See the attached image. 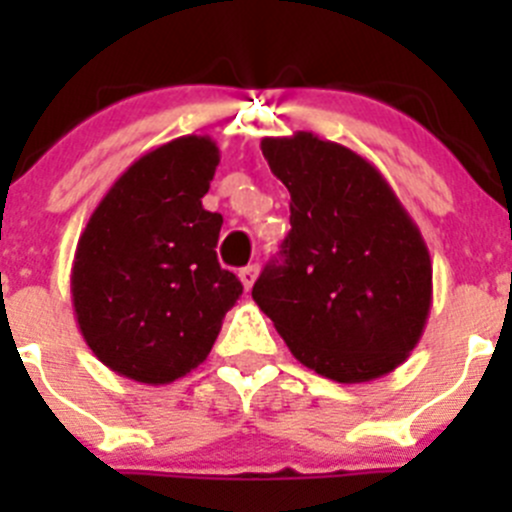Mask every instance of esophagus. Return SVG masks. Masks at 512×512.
I'll list each match as a JSON object with an SVG mask.
<instances>
[{
  "instance_id": "1",
  "label": "esophagus",
  "mask_w": 512,
  "mask_h": 512,
  "mask_svg": "<svg viewBox=\"0 0 512 512\" xmlns=\"http://www.w3.org/2000/svg\"><path fill=\"white\" fill-rule=\"evenodd\" d=\"M238 277H241L243 287H246V292H248V289L253 287V282H256V277H259V266L256 264L246 266V269H241V274H238Z\"/></svg>"
}]
</instances>
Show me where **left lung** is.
<instances>
[{
    "label": "left lung",
    "mask_w": 512,
    "mask_h": 512,
    "mask_svg": "<svg viewBox=\"0 0 512 512\" xmlns=\"http://www.w3.org/2000/svg\"><path fill=\"white\" fill-rule=\"evenodd\" d=\"M289 189L282 264L253 284L292 356L341 384L395 372L423 336L433 264L413 217L379 169L351 148L300 133L264 138Z\"/></svg>",
    "instance_id": "1"
}]
</instances>
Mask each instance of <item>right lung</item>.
Listing matches in <instances>:
<instances>
[{"mask_svg":"<svg viewBox=\"0 0 512 512\" xmlns=\"http://www.w3.org/2000/svg\"><path fill=\"white\" fill-rule=\"evenodd\" d=\"M217 164L207 135L143 153L76 243V323L92 354L120 377L169 384L197 369L243 295L233 271L217 264L223 215L202 207Z\"/></svg>","mask_w":512,"mask_h":512,"instance_id":"obj_1","label":"right lung"}]
</instances>
